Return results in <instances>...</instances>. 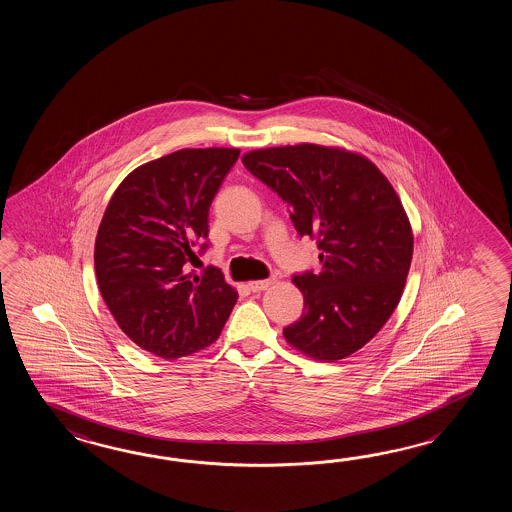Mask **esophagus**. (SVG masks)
<instances>
[{
    "label": "esophagus",
    "mask_w": 512,
    "mask_h": 512,
    "mask_svg": "<svg viewBox=\"0 0 512 512\" xmlns=\"http://www.w3.org/2000/svg\"><path fill=\"white\" fill-rule=\"evenodd\" d=\"M272 283H274L272 278H269V280H260V282H251L249 283V289H251L252 293H261V291H267Z\"/></svg>",
    "instance_id": "obj_1"
}]
</instances>
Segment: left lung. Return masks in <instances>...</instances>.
Returning <instances> with one entry per match:
<instances>
[{"label":"left lung","instance_id":"obj_1","mask_svg":"<svg viewBox=\"0 0 512 512\" xmlns=\"http://www.w3.org/2000/svg\"><path fill=\"white\" fill-rule=\"evenodd\" d=\"M241 161L289 205L298 234L318 240L322 269L294 276L304 313L283 337L311 359H346L401 300L414 252L401 199L368 157L344 148L302 142Z\"/></svg>","mask_w":512,"mask_h":512}]
</instances>
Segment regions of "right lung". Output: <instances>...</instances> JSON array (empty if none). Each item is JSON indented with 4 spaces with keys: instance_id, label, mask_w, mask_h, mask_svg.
I'll list each match as a JSON object with an SVG mask.
<instances>
[{
    "instance_id": "obj_1",
    "label": "right lung",
    "mask_w": 512,
    "mask_h": 512,
    "mask_svg": "<svg viewBox=\"0 0 512 512\" xmlns=\"http://www.w3.org/2000/svg\"><path fill=\"white\" fill-rule=\"evenodd\" d=\"M238 148H185L141 164L109 199L95 240L98 289L120 329L166 360L216 342L238 300L223 272L190 269ZM203 243L201 249H205Z\"/></svg>"
}]
</instances>
